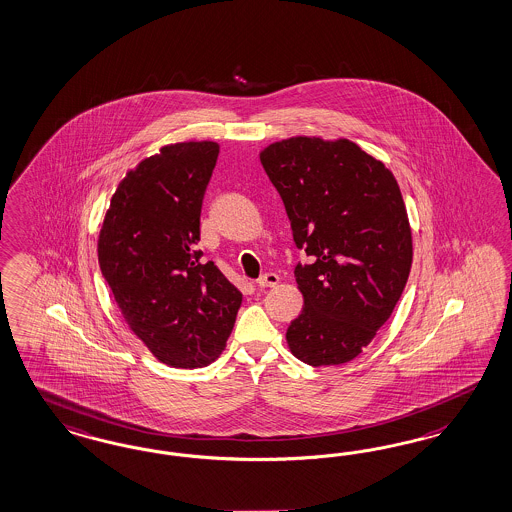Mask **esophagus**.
Returning <instances> with one entry per match:
<instances>
[{"label": "esophagus", "instance_id": "34e87169", "mask_svg": "<svg viewBox=\"0 0 512 512\" xmlns=\"http://www.w3.org/2000/svg\"><path fill=\"white\" fill-rule=\"evenodd\" d=\"M278 282H280L278 274H274V272H266V274H263V276L257 280V287H261V289H265V287H274V285H278Z\"/></svg>", "mask_w": 512, "mask_h": 512}]
</instances>
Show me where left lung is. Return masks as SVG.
<instances>
[{"label": "left lung", "instance_id": "obj_1", "mask_svg": "<svg viewBox=\"0 0 512 512\" xmlns=\"http://www.w3.org/2000/svg\"><path fill=\"white\" fill-rule=\"evenodd\" d=\"M280 193L293 242L310 263L295 266L304 297L287 329L306 365L352 361L388 321L412 265L405 202L393 174L353 141L291 138L261 153Z\"/></svg>", "mask_w": 512, "mask_h": 512}]
</instances>
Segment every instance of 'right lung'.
Instances as JSON below:
<instances>
[{
	"instance_id": "right-lung-1",
	"label": "right lung",
	"mask_w": 512,
	"mask_h": 512,
	"mask_svg": "<svg viewBox=\"0 0 512 512\" xmlns=\"http://www.w3.org/2000/svg\"><path fill=\"white\" fill-rule=\"evenodd\" d=\"M219 145L160 149L124 177L98 240V261L130 329L159 361L212 363L234 327L242 293L198 249L200 212Z\"/></svg>"
}]
</instances>
